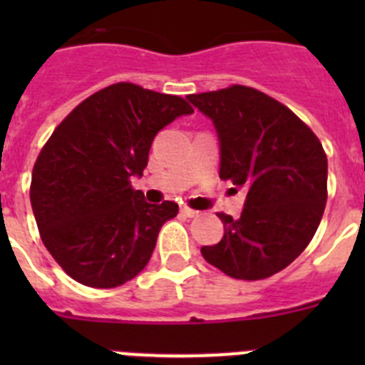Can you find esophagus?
<instances>
[{
	"label": "esophagus",
	"instance_id": "1",
	"mask_svg": "<svg viewBox=\"0 0 365 365\" xmlns=\"http://www.w3.org/2000/svg\"><path fill=\"white\" fill-rule=\"evenodd\" d=\"M180 214L186 215V217H195V215H197L199 212H197V210H193V208H190V206L182 205V206H180Z\"/></svg>",
	"mask_w": 365,
	"mask_h": 365
}]
</instances>
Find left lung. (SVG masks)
Segmentation results:
<instances>
[{
	"mask_svg": "<svg viewBox=\"0 0 365 365\" xmlns=\"http://www.w3.org/2000/svg\"><path fill=\"white\" fill-rule=\"evenodd\" d=\"M188 100L217 130L219 177L247 188L241 217L219 212L225 235L202 247V257L230 278H270L318 230L327 201V155L302 118L254 87L234 83Z\"/></svg>",
	"mask_w": 365,
	"mask_h": 365,
	"instance_id": "8db88e82",
	"label": "left lung"
}]
</instances>
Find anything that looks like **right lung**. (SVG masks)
<instances>
[{"label":"right lung","instance_id":"obj_1","mask_svg":"<svg viewBox=\"0 0 365 365\" xmlns=\"http://www.w3.org/2000/svg\"><path fill=\"white\" fill-rule=\"evenodd\" d=\"M193 113L185 98L131 82L80 102L41 148L31 205L45 248L74 282L113 289L148 265L173 201L150 205L131 186L164 125Z\"/></svg>","mask_w":365,"mask_h":365}]
</instances>
